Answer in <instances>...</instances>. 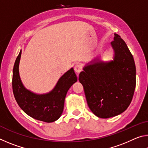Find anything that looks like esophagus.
Returning <instances> with one entry per match:
<instances>
[{"label": "esophagus", "mask_w": 148, "mask_h": 148, "mask_svg": "<svg viewBox=\"0 0 148 148\" xmlns=\"http://www.w3.org/2000/svg\"><path fill=\"white\" fill-rule=\"evenodd\" d=\"M82 66L80 64H77L74 66V71L77 75H78L79 72L82 71Z\"/></svg>", "instance_id": "obj_1"}]
</instances>
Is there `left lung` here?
Listing matches in <instances>:
<instances>
[{"mask_svg": "<svg viewBox=\"0 0 148 148\" xmlns=\"http://www.w3.org/2000/svg\"><path fill=\"white\" fill-rule=\"evenodd\" d=\"M111 45L114 51L113 61L95 59L79 75L88 106L101 118L116 116L125 111L136 87V66L126 43L115 33Z\"/></svg>", "mask_w": 148, "mask_h": 148, "instance_id": "1", "label": "left lung"}]
</instances>
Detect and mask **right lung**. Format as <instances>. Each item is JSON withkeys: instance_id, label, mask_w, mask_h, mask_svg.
<instances>
[{"instance_id": "right-lung-1", "label": "right lung", "mask_w": 148, "mask_h": 148, "mask_svg": "<svg viewBox=\"0 0 148 148\" xmlns=\"http://www.w3.org/2000/svg\"><path fill=\"white\" fill-rule=\"evenodd\" d=\"M21 55V50L15 62L12 77V88L17 104L25 113L35 119L46 123L56 121L63 112L67 91L77 82L73 68L60 77L51 91L38 95L27 89L22 84L19 72Z\"/></svg>"}]
</instances>
